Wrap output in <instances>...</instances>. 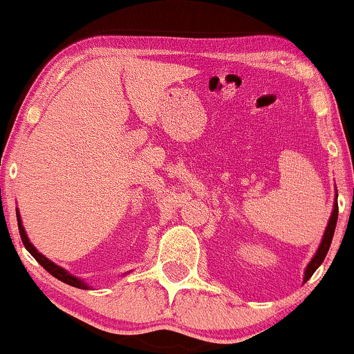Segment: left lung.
<instances>
[{"label": "left lung", "instance_id": "left-lung-1", "mask_svg": "<svg viewBox=\"0 0 354 354\" xmlns=\"http://www.w3.org/2000/svg\"><path fill=\"white\" fill-rule=\"evenodd\" d=\"M336 221H338V200H336V203H335V209H333L331 218H330V223H328L326 231H324L323 241H321V245H319V248H318V251H316L315 258L311 259V263H310V265H308V268H306V273H304V281H308V279L311 278V274L315 273L316 270H318L321 263H323L324 258H326L328 250H330V246H331L333 234H335Z\"/></svg>", "mask_w": 354, "mask_h": 354}]
</instances>
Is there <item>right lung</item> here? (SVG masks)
<instances>
[{
    "instance_id": "add662e5",
    "label": "right lung",
    "mask_w": 354,
    "mask_h": 354,
    "mask_svg": "<svg viewBox=\"0 0 354 354\" xmlns=\"http://www.w3.org/2000/svg\"><path fill=\"white\" fill-rule=\"evenodd\" d=\"M16 218H18V230H19V236H21L23 245H24V248H26L28 251H30L31 256H33L36 261H38L39 265H41V266L44 268V270L48 271V273L55 276V278H58L59 281L70 284V286L80 288V290H88V284H84L83 281H81V279L76 278V276L70 274V273H68V271H64L63 268L56 266L55 263L50 261V259L44 258V256H43L41 253H38V250H36V248H35L33 245H31L30 239H28V236H26V233H24V228H23V225H21V219H19V213H18V211H16Z\"/></svg>"
}]
</instances>
